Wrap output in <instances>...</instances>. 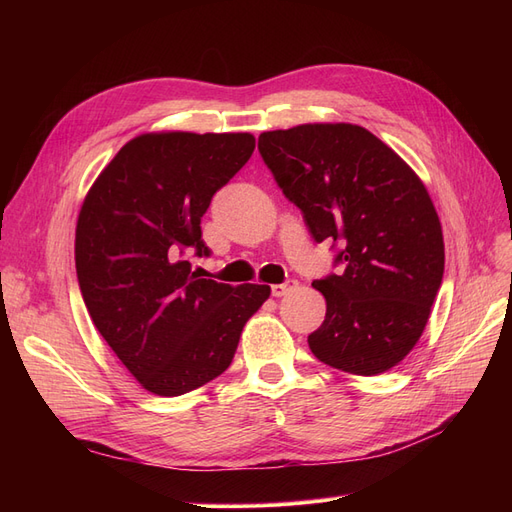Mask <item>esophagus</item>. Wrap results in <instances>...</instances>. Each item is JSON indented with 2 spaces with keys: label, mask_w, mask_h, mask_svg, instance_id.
Wrapping results in <instances>:
<instances>
[{
  "label": "esophagus",
  "mask_w": 512,
  "mask_h": 512,
  "mask_svg": "<svg viewBox=\"0 0 512 512\" xmlns=\"http://www.w3.org/2000/svg\"><path fill=\"white\" fill-rule=\"evenodd\" d=\"M297 286H299L297 280H286L284 284H273L271 286V294H273V297H284V294L292 292Z\"/></svg>",
  "instance_id": "obj_1"
}]
</instances>
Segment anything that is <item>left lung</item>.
Masks as SVG:
<instances>
[{"label": "left lung", "instance_id": "8db88e82", "mask_svg": "<svg viewBox=\"0 0 512 512\" xmlns=\"http://www.w3.org/2000/svg\"><path fill=\"white\" fill-rule=\"evenodd\" d=\"M258 151L316 243L337 250L312 286L327 316L307 337L318 361L356 376L395 367L416 346L444 275V239L423 181L352 123L262 132Z\"/></svg>", "mask_w": 512, "mask_h": 512}]
</instances>
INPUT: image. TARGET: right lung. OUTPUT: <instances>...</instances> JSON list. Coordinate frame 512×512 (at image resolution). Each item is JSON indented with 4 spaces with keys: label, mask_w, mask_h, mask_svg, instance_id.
<instances>
[{
    "label": "right lung",
    "mask_w": 512,
    "mask_h": 512,
    "mask_svg": "<svg viewBox=\"0 0 512 512\" xmlns=\"http://www.w3.org/2000/svg\"><path fill=\"white\" fill-rule=\"evenodd\" d=\"M254 147L247 132L141 134L85 196L74 241L83 301L153 395L177 397L224 374L245 322L269 299V286L205 280L185 260L188 250L211 254L200 218Z\"/></svg>",
    "instance_id": "1"
}]
</instances>
